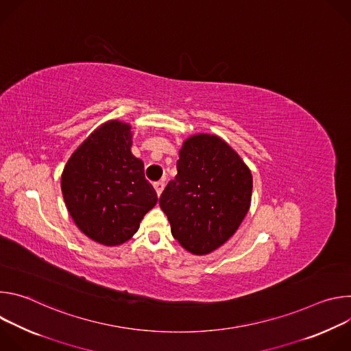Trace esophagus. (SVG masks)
I'll list each match as a JSON object with an SVG mask.
<instances>
[{
	"instance_id": "1",
	"label": "esophagus",
	"mask_w": 351,
	"mask_h": 351,
	"mask_svg": "<svg viewBox=\"0 0 351 351\" xmlns=\"http://www.w3.org/2000/svg\"><path fill=\"white\" fill-rule=\"evenodd\" d=\"M164 186H165L164 182H156V183H154V189H156L158 197L161 195V193H162V190H164Z\"/></svg>"
}]
</instances>
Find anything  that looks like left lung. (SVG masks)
<instances>
[{"label": "left lung", "instance_id": "left-lung-1", "mask_svg": "<svg viewBox=\"0 0 351 351\" xmlns=\"http://www.w3.org/2000/svg\"><path fill=\"white\" fill-rule=\"evenodd\" d=\"M178 175L160 197L172 236L194 256H206L239 229L252 204V171L219 136L187 137Z\"/></svg>", "mask_w": 351, "mask_h": 351}]
</instances>
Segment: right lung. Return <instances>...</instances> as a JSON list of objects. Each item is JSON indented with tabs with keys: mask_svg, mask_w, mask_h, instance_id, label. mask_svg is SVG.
<instances>
[{
	"mask_svg": "<svg viewBox=\"0 0 351 351\" xmlns=\"http://www.w3.org/2000/svg\"><path fill=\"white\" fill-rule=\"evenodd\" d=\"M132 125L111 119L75 149L61 175L65 206L91 240L114 247L138 230L158 197L132 154Z\"/></svg>",
	"mask_w": 351,
	"mask_h": 351,
	"instance_id": "add662e5",
	"label": "right lung"
}]
</instances>
